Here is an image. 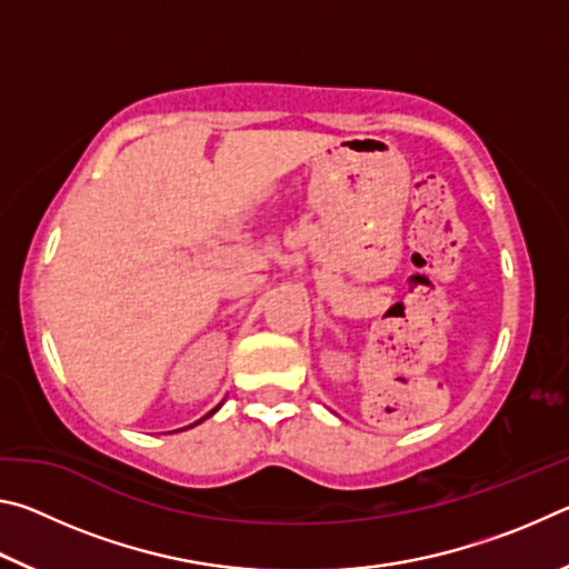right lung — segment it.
<instances>
[{
    "label": "right lung",
    "instance_id": "add662e5",
    "mask_svg": "<svg viewBox=\"0 0 569 569\" xmlns=\"http://www.w3.org/2000/svg\"><path fill=\"white\" fill-rule=\"evenodd\" d=\"M218 409H220V403H218V407H216V409H213V411H208V413H206V417H203V419H208V417H213V413H216V411H218ZM203 419H198V421H196V423H200V421H203ZM196 423H190V427H196ZM190 427H188V429H190Z\"/></svg>",
    "mask_w": 569,
    "mask_h": 569
}]
</instances>
